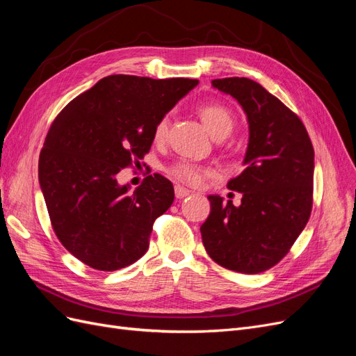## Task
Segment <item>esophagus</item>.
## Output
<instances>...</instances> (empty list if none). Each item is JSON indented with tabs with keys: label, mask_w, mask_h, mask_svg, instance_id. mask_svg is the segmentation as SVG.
Returning a JSON list of instances; mask_svg holds the SVG:
<instances>
[{
	"label": "esophagus",
	"mask_w": 356,
	"mask_h": 356,
	"mask_svg": "<svg viewBox=\"0 0 356 356\" xmlns=\"http://www.w3.org/2000/svg\"><path fill=\"white\" fill-rule=\"evenodd\" d=\"M190 195V190L181 187V186H175V197L177 199H184Z\"/></svg>",
	"instance_id": "34e87169"
}]
</instances>
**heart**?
Listing matches in <instances>:
<instances>
[{
    "instance_id": "obj_1",
    "label": "heart",
    "mask_w": 356,
    "mask_h": 356,
    "mask_svg": "<svg viewBox=\"0 0 356 356\" xmlns=\"http://www.w3.org/2000/svg\"><path fill=\"white\" fill-rule=\"evenodd\" d=\"M199 115L202 118L203 124L207 126L209 134L217 138L222 135H229L233 129L234 120L232 113L225 108L221 104H203L199 106ZM169 129V114L163 115L157 122L154 127V139L156 141H161L165 139ZM168 174L175 178L177 181L182 182V184L197 187L208 177L212 175V170L209 168L200 166L197 163H193L190 160H178L175 163L168 166Z\"/></svg>"
}]
</instances>
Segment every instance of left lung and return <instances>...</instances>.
<instances>
[{
  "instance_id": "obj_1",
  "label": "left lung",
  "mask_w": 356,
  "mask_h": 356,
  "mask_svg": "<svg viewBox=\"0 0 356 356\" xmlns=\"http://www.w3.org/2000/svg\"><path fill=\"white\" fill-rule=\"evenodd\" d=\"M243 108L250 141L245 169L227 188L241 207L208 196L209 217L200 233L215 263L254 275L277 264L306 227L314 195L315 153L305 124L261 84L245 77L212 80Z\"/></svg>"
}]
</instances>
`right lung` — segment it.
Wrapping results in <instances>:
<instances>
[{"mask_svg": "<svg viewBox=\"0 0 356 356\" xmlns=\"http://www.w3.org/2000/svg\"><path fill=\"white\" fill-rule=\"evenodd\" d=\"M199 80L108 75L74 98L53 122L38 179L58 239L80 261L113 272L135 263L174 186L154 174L131 191L117 174L144 159L154 127Z\"/></svg>", "mask_w": 356, "mask_h": 356, "instance_id": "1", "label": "right lung"}]
</instances>
